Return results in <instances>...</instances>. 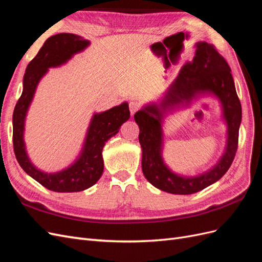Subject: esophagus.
<instances>
[{"label":"esophagus","instance_id":"1","mask_svg":"<svg viewBox=\"0 0 262 262\" xmlns=\"http://www.w3.org/2000/svg\"><path fill=\"white\" fill-rule=\"evenodd\" d=\"M129 108H130V113H131V115L133 116V115L136 114V113L138 112V110H139V108H140V105L138 104L137 101H132V102H130Z\"/></svg>","mask_w":262,"mask_h":262}]
</instances>
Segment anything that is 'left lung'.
<instances>
[{
	"mask_svg": "<svg viewBox=\"0 0 262 262\" xmlns=\"http://www.w3.org/2000/svg\"><path fill=\"white\" fill-rule=\"evenodd\" d=\"M195 53L158 101L148 102L134 115L140 128L142 170L149 184L172 194H192L211 186L231 167L238 144L242 105L237 96L231 68L214 47L205 41L194 45ZM202 96L215 97L227 124V145L218 163L196 177H184L172 172L162 157L165 116L173 110L188 106Z\"/></svg>",
	"mask_w": 262,
	"mask_h": 262,
	"instance_id": "8db88e82",
	"label": "left lung"
}]
</instances>
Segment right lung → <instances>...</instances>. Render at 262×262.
<instances>
[{
    "label": "right lung",
    "mask_w": 262,
    "mask_h": 262,
    "mask_svg": "<svg viewBox=\"0 0 262 262\" xmlns=\"http://www.w3.org/2000/svg\"><path fill=\"white\" fill-rule=\"evenodd\" d=\"M91 41L74 34L62 33L47 39L36 57L29 62L23 80V93L13 114L14 152L20 167L47 189L55 192H77L94 186L104 171L102 148L106 142L129 120L130 110L126 101L106 112L95 113L91 119L81 152L67 168L57 172L38 169L27 154L24 132L28 109L34 99L37 86L50 68H58L84 51Z\"/></svg>",
    "instance_id": "add662e5"
}]
</instances>
